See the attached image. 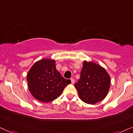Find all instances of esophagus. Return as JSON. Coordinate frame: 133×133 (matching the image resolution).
<instances>
[{"mask_svg":"<svg viewBox=\"0 0 133 133\" xmlns=\"http://www.w3.org/2000/svg\"><path fill=\"white\" fill-rule=\"evenodd\" d=\"M70 80H71L72 84H74V83H75V79H74V78H71L70 79Z\"/></svg>","mask_w":133,"mask_h":133,"instance_id":"1","label":"esophagus"}]
</instances>
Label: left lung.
<instances>
[{"mask_svg":"<svg viewBox=\"0 0 133 133\" xmlns=\"http://www.w3.org/2000/svg\"><path fill=\"white\" fill-rule=\"evenodd\" d=\"M110 83V77L105 69L93 62L84 61L80 78L75 86L81 100L93 105L105 98Z\"/></svg>","mask_w":133,"mask_h":133,"instance_id":"left-lung-1","label":"left lung"}]
</instances>
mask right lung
I'll list each match as a JSON object with an SVG mask.
<instances>
[{
	"label": "right lung",
	"mask_w": 133,
	"mask_h": 133,
	"mask_svg": "<svg viewBox=\"0 0 133 133\" xmlns=\"http://www.w3.org/2000/svg\"><path fill=\"white\" fill-rule=\"evenodd\" d=\"M28 88L33 96L42 102L57 98L71 81L62 77L56 70L55 61L43 59L35 63L27 74Z\"/></svg>",
	"instance_id": "obj_1"
}]
</instances>
